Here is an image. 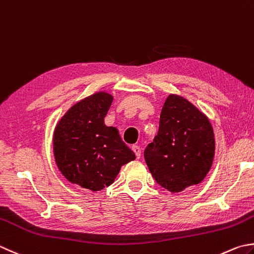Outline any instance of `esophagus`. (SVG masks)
Instances as JSON below:
<instances>
[{
	"mask_svg": "<svg viewBox=\"0 0 254 254\" xmlns=\"http://www.w3.org/2000/svg\"><path fill=\"white\" fill-rule=\"evenodd\" d=\"M132 150H133V152L135 153V155H136V158H140L141 157V147L138 146V145H133L132 146Z\"/></svg>",
	"mask_w": 254,
	"mask_h": 254,
	"instance_id": "1",
	"label": "esophagus"
}]
</instances>
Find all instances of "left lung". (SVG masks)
<instances>
[{"mask_svg": "<svg viewBox=\"0 0 254 254\" xmlns=\"http://www.w3.org/2000/svg\"><path fill=\"white\" fill-rule=\"evenodd\" d=\"M213 156L215 135L208 118L185 98L170 94L157 135L144 151L154 180L171 192L183 191L203 181Z\"/></svg>", "mask_w": 254, "mask_h": 254, "instance_id": "obj_1", "label": "left lung"}]
</instances>
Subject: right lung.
<instances>
[{
  "label": "right lung",
  "instance_id": "1",
  "mask_svg": "<svg viewBox=\"0 0 254 254\" xmlns=\"http://www.w3.org/2000/svg\"><path fill=\"white\" fill-rule=\"evenodd\" d=\"M113 97L96 92L72 106L54 132L55 161L63 175L84 190L99 191L110 186L121 167L135 154L104 118Z\"/></svg>",
  "mask_w": 254,
  "mask_h": 254
}]
</instances>
